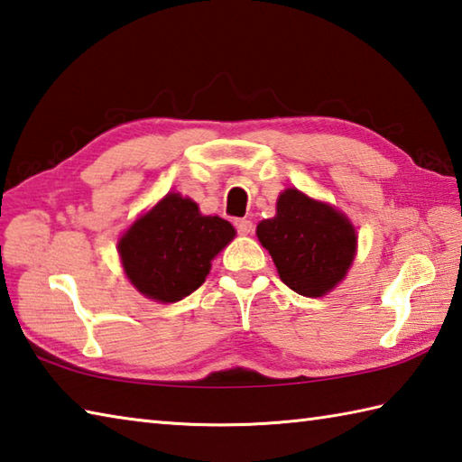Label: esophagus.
<instances>
[{
  "mask_svg": "<svg viewBox=\"0 0 462 462\" xmlns=\"http://www.w3.org/2000/svg\"><path fill=\"white\" fill-rule=\"evenodd\" d=\"M234 226H236V230H238V234H242V236H246V234L252 232V222L246 218L234 220Z\"/></svg>",
  "mask_w": 462,
  "mask_h": 462,
  "instance_id": "obj_1",
  "label": "esophagus"
}]
</instances>
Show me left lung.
Wrapping results in <instances>:
<instances>
[{
	"label": "left lung",
	"instance_id": "8db88e82",
	"mask_svg": "<svg viewBox=\"0 0 462 462\" xmlns=\"http://www.w3.org/2000/svg\"><path fill=\"white\" fill-rule=\"evenodd\" d=\"M256 234L280 280L309 298L332 291L356 252V234L345 216L292 188L280 194L276 216L262 220Z\"/></svg>",
	"mask_w": 462,
	"mask_h": 462
}]
</instances>
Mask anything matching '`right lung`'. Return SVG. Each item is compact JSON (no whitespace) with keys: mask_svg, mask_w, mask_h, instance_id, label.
Segmentation results:
<instances>
[{"mask_svg":"<svg viewBox=\"0 0 462 462\" xmlns=\"http://www.w3.org/2000/svg\"><path fill=\"white\" fill-rule=\"evenodd\" d=\"M234 238L218 216H202L180 194H168L132 224L117 250L138 291L160 302H178L204 284L210 262Z\"/></svg>","mask_w":462,"mask_h":462,"instance_id":"add662e5","label":"right lung"}]
</instances>
